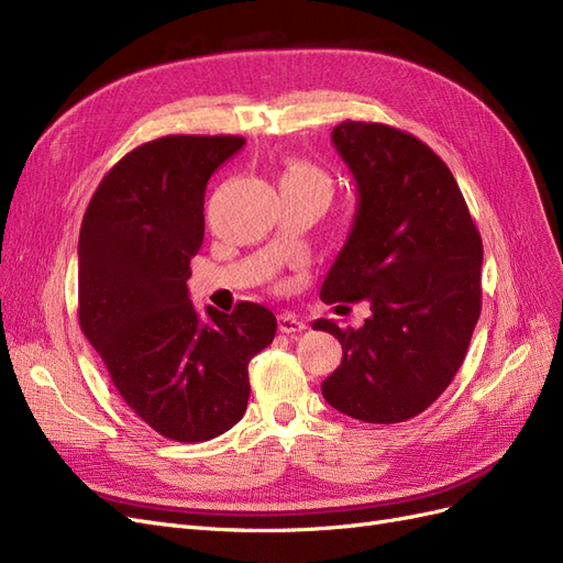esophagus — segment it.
Listing matches in <instances>:
<instances>
[{"label":"esophagus","mask_w":563,"mask_h":563,"mask_svg":"<svg viewBox=\"0 0 563 563\" xmlns=\"http://www.w3.org/2000/svg\"><path fill=\"white\" fill-rule=\"evenodd\" d=\"M277 323H279V331H282V333H298V331L305 329V321L298 319V317L291 314V312H282V314L277 317Z\"/></svg>","instance_id":"34e87169"}]
</instances>
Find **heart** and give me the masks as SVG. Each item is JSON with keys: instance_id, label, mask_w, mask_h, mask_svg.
I'll return each mask as SVG.
<instances>
[{"instance_id": "1", "label": "heart", "mask_w": 563, "mask_h": 563, "mask_svg": "<svg viewBox=\"0 0 563 563\" xmlns=\"http://www.w3.org/2000/svg\"><path fill=\"white\" fill-rule=\"evenodd\" d=\"M282 183H305V185L321 187L323 192H329V178L323 176L317 166L305 164V162L288 164V168L282 176Z\"/></svg>"}]
</instances>
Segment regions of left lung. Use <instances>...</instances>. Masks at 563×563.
<instances>
[{"label": "left lung", "mask_w": 563, "mask_h": 563, "mask_svg": "<svg viewBox=\"0 0 563 563\" xmlns=\"http://www.w3.org/2000/svg\"><path fill=\"white\" fill-rule=\"evenodd\" d=\"M331 141L356 183V211L319 296L368 300L371 317L362 329L312 323L343 345L321 395L350 418L404 422L465 360L482 312V236L449 166L416 135L347 119Z\"/></svg>", "instance_id": "8db88e82"}]
</instances>
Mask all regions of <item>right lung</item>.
Returning a JSON list of instances; mask_svg holds the SVG:
<instances>
[{"label": "right lung", "instance_id": "obj_1", "mask_svg": "<svg viewBox=\"0 0 563 563\" xmlns=\"http://www.w3.org/2000/svg\"><path fill=\"white\" fill-rule=\"evenodd\" d=\"M240 135H164L100 180L79 232V327L131 411L166 439L209 441L242 420L249 362L277 333L263 305L232 314L187 294L203 192Z\"/></svg>", "mask_w": 563, "mask_h": 563}]
</instances>
